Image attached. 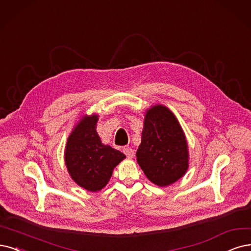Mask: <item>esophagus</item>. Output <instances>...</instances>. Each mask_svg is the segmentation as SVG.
<instances>
[{
  "label": "esophagus",
  "instance_id": "34e87169",
  "mask_svg": "<svg viewBox=\"0 0 251 251\" xmlns=\"http://www.w3.org/2000/svg\"><path fill=\"white\" fill-rule=\"evenodd\" d=\"M123 152L128 157V158H132L133 155H134L133 150L131 149V148H129V147H124L123 148Z\"/></svg>",
  "mask_w": 251,
  "mask_h": 251
}]
</instances>
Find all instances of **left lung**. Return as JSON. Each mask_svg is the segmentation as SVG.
<instances>
[{
  "mask_svg": "<svg viewBox=\"0 0 251 251\" xmlns=\"http://www.w3.org/2000/svg\"><path fill=\"white\" fill-rule=\"evenodd\" d=\"M136 159L147 178L161 187L179 180L188 169L186 138L168 107L155 105L147 111Z\"/></svg>",
  "mask_w": 251,
  "mask_h": 251,
  "instance_id": "obj_1",
  "label": "left lung"
}]
</instances>
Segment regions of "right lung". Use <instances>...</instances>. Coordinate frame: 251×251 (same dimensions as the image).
<instances>
[{"mask_svg": "<svg viewBox=\"0 0 251 251\" xmlns=\"http://www.w3.org/2000/svg\"><path fill=\"white\" fill-rule=\"evenodd\" d=\"M98 117H86L68 137L65 163L71 178L89 191H98L109 181L115 166L125 155L101 143L96 131Z\"/></svg>", "mask_w": 251, "mask_h": 251, "instance_id": "1", "label": "right lung"}]
</instances>
